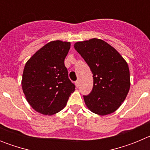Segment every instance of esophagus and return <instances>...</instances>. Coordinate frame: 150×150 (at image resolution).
<instances>
[{
    "mask_svg": "<svg viewBox=\"0 0 150 150\" xmlns=\"http://www.w3.org/2000/svg\"><path fill=\"white\" fill-rule=\"evenodd\" d=\"M75 85H76V87H79V80H76V81L75 82Z\"/></svg>",
    "mask_w": 150,
    "mask_h": 150,
    "instance_id": "1",
    "label": "esophagus"
}]
</instances>
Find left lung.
I'll return each mask as SVG.
<instances>
[{
    "label": "left lung",
    "instance_id": "left-lung-1",
    "mask_svg": "<svg viewBox=\"0 0 150 150\" xmlns=\"http://www.w3.org/2000/svg\"><path fill=\"white\" fill-rule=\"evenodd\" d=\"M74 48L93 74V88L89 95H83L86 105L100 116L115 112L130 88L127 62L112 46L100 39L77 42Z\"/></svg>",
    "mask_w": 150,
    "mask_h": 150
}]
</instances>
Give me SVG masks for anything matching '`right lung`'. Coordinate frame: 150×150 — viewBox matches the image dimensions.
<instances>
[{"label":"right lung","mask_w":150,"mask_h":150,"mask_svg":"<svg viewBox=\"0 0 150 150\" xmlns=\"http://www.w3.org/2000/svg\"><path fill=\"white\" fill-rule=\"evenodd\" d=\"M70 48V42L51 41L25 64L22 90L28 104L40 113L51 116L59 112L75 90L64 65Z\"/></svg>","instance_id":"1"}]
</instances>
